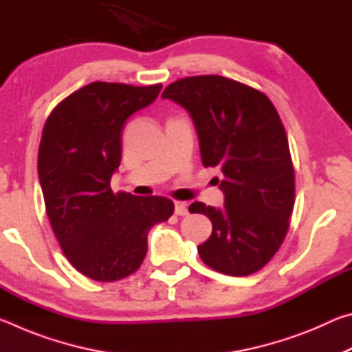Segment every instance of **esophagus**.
<instances>
[{"label":"esophagus","mask_w":352,"mask_h":352,"mask_svg":"<svg viewBox=\"0 0 352 352\" xmlns=\"http://www.w3.org/2000/svg\"><path fill=\"white\" fill-rule=\"evenodd\" d=\"M175 214L177 216H188V205L184 201H175Z\"/></svg>","instance_id":"34e87169"}]
</instances>
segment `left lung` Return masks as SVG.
Returning a JSON list of instances; mask_svg holds the SVG:
<instances>
[{"label":"left lung","instance_id":"1","mask_svg":"<svg viewBox=\"0 0 352 352\" xmlns=\"http://www.w3.org/2000/svg\"><path fill=\"white\" fill-rule=\"evenodd\" d=\"M163 99L192 119L205 168H219L222 208L195 201L189 212L211 220L210 239L197 247L212 270L245 276L278 252L295 204V174L285 130L270 99L222 76L184 77Z\"/></svg>","mask_w":352,"mask_h":352}]
</instances>
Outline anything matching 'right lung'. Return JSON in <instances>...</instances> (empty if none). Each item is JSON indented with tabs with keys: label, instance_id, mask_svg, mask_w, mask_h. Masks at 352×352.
Here are the masks:
<instances>
[{
	"label": "right lung",
	"instance_id": "1",
	"mask_svg": "<svg viewBox=\"0 0 352 352\" xmlns=\"http://www.w3.org/2000/svg\"><path fill=\"white\" fill-rule=\"evenodd\" d=\"M162 88L88 83L52 110L41 133L38 178L47 219L71 265L94 281H118L138 270L147 233L174 212L166 197L110 188L121 163L124 122Z\"/></svg>",
	"mask_w": 352,
	"mask_h": 352
}]
</instances>
